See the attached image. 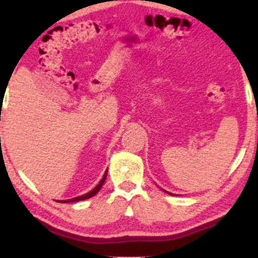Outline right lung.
Instances as JSON below:
<instances>
[{
	"instance_id": "obj_1",
	"label": "right lung",
	"mask_w": 258,
	"mask_h": 258,
	"mask_svg": "<svg viewBox=\"0 0 258 258\" xmlns=\"http://www.w3.org/2000/svg\"><path fill=\"white\" fill-rule=\"evenodd\" d=\"M106 173H108V170L105 171L104 176H103V178L100 179V182L94 186L93 189H92L91 191H88L87 194L85 195H81V197H76V198H73V199H68V200H60V203H75V201H80V200H86V199H90V198L93 197V195H96L98 191L100 190V188H102L103 183L105 182V178H106Z\"/></svg>"
}]
</instances>
